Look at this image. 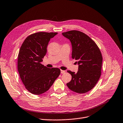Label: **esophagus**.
<instances>
[{
  "label": "esophagus",
  "mask_w": 123,
  "mask_h": 123,
  "mask_svg": "<svg viewBox=\"0 0 123 123\" xmlns=\"http://www.w3.org/2000/svg\"><path fill=\"white\" fill-rule=\"evenodd\" d=\"M66 72V71H63V70H61V74H64V73H65Z\"/></svg>",
  "instance_id": "obj_1"
}]
</instances>
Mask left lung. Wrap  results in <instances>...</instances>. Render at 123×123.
<instances>
[{"label": "left lung", "instance_id": "1", "mask_svg": "<svg viewBox=\"0 0 123 123\" xmlns=\"http://www.w3.org/2000/svg\"><path fill=\"white\" fill-rule=\"evenodd\" d=\"M62 34L71 42L72 58L79 65L77 73L67 71L72 78L67 85L73 92L86 93L95 86L100 78L103 62L100 50L96 43L82 32L71 31Z\"/></svg>", "mask_w": 123, "mask_h": 123}]
</instances>
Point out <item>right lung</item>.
<instances>
[{
    "label": "right lung",
    "mask_w": 123,
    "mask_h": 123,
    "mask_svg": "<svg viewBox=\"0 0 123 123\" xmlns=\"http://www.w3.org/2000/svg\"><path fill=\"white\" fill-rule=\"evenodd\" d=\"M57 33L39 32L30 35L22 44L17 68L20 79L28 91L40 95L49 90L59 76L58 68H48L41 64L49 40Z\"/></svg>",
    "instance_id": "obj_1"
}]
</instances>
